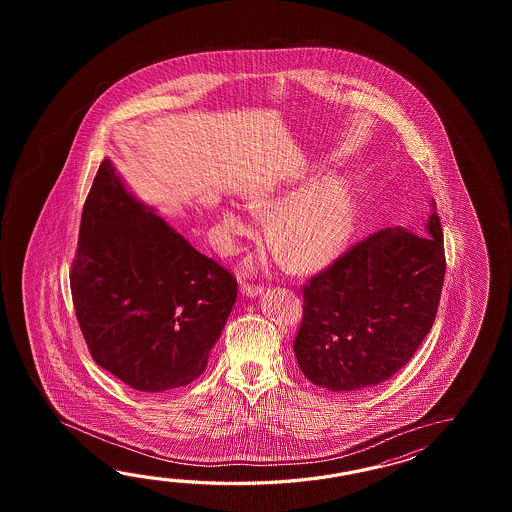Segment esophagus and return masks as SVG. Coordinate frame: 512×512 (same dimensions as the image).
Here are the masks:
<instances>
[{"label":"esophagus","mask_w":512,"mask_h":512,"mask_svg":"<svg viewBox=\"0 0 512 512\" xmlns=\"http://www.w3.org/2000/svg\"><path fill=\"white\" fill-rule=\"evenodd\" d=\"M263 291V287L261 285H252V283H243L241 285V293L245 294V296H258Z\"/></svg>","instance_id":"1"}]
</instances>
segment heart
I'll return each mask as SVG.
<instances>
[{"instance_id":"b5f03b06","label":"heart","mask_w":512,"mask_h":512,"mask_svg":"<svg viewBox=\"0 0 512 512\" xmlns=\"http://www.w3.org/2000/svg\"><path fill=\"white\" fill-rule=\"evenodd\" d=\"M278 188L254 199L261 214L279 210L272 219L271 240L283 258L296 269H316L333 260L355 219V199L348 183L340 177H322L292 197ZM221 232L225 249H234L236 240L251 232V223L238 208L221 212Z\"/></svg>"}]
</instances>
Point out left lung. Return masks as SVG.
Returning <instances> with one entry per match:
<instances>
[{
    "instance_id": "8db88e82",
    "label": "left lung",
    "mask_w": 512,
    "mask_h": 512,
    "mask_svg": "<svg viewBox=\"0 0 512 512\" xmlns=\"http://www.w3.org/2000/svg\"><path fill=\"white\" fill-rule=\"evenodd\" d=\"M432 207L419 232L377 230L304 285L294 355L316 386L355 392L388 381L430 333L446 269Z\"/></svg>"
}]
</instances>
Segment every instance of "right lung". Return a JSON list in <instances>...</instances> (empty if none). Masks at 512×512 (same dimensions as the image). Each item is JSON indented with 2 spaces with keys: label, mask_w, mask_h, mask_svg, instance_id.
<instances>
[{
  "label": "right lung",
  "mask_w": 512,
  "mask_h": 512,
  "mask_svg": "<svg viewBox=\"0 0 512 512\" xmlns=\"http://www.w3.org/2000/svg\"><path fill=\"white\" fill-rule=\"evenodd\" d=\"M71 294L87 349L137 392L205 371L238 282L124 188L104 159L82 210Z\"/></svg>",
  "instance_id": "right-lung-1"
}]
</instances>
